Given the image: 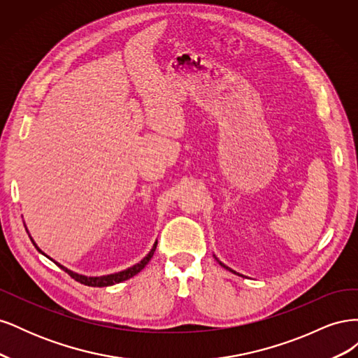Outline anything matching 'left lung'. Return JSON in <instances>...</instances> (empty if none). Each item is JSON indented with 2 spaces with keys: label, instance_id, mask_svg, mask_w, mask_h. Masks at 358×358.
<instances>
[{
  "label": "left lung",
  "instance_id": "8db88e82",
  "mask_svg": "<svg viewBox=\"0 0 358 358\" xmlns=\"http://www.w3.org/2000/svg\"><path fill=\"white\" fill-rule=\"evenodd\" d=\"M213 258H215V259H216V262H218V263H220V266H221V267H224L225 270H229V272H231V273H234V275H237V276H243V275H241V273H237V272H236V270L230 268L229 266H225V264H224L222 262H220V258H218V257H216V255H213ZM243 278H245V276H243Z\"/></svg>",
  "mask_w": 358,
  "mask_h": 358
}]
</instances>
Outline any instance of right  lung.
<instances>
[{
	"instance_id": "add662e5",
	"label": "right lung",
	"mask_w": 358,
	"mask_h": 358,
	"mask_svg": "<svg viewBox=\"0 0 358 358\" xmlns=\"http://www.w3.org/2000/svg\"><path fill=\"white\" fill-rule=\"evenodd\" d=\"M25 229H27V227H25ZM27 233H28V229H27ZM28 236H29L31 242L34 243V246L37 248V251L41 252L45 257L50 258L49 255H46V254L43 252L41 249L37 246V243L34 242V239H32L31 234H28ZM157 243H158V241H155L154 246L150 248V251L146 254V257H145L143 259H140V262L136 263L134 266L128 267V268H125V270H121V272L110 273V275H103V276H86V275L76 273V272H73V270L67 268L66 266H62V264H59V263H57V262H53L52 258H50V259H52L53 263H57V264L64 270V272H67L74 280H78V282H80V284H83V285H88V287H109V285H115V284H119V282H124V280L136 276V275L140 272V270H143V267L150 262V258H152V255H154V252H155V249H157Z\"/></svg>"
}]
</instances>
